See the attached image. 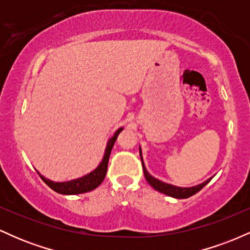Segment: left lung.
Returning <instances> with one entry per match:
<instances>
[{"label": "left lung", "mask_w": 250, "mask_h": 250, "mask_svg": "<svg viewBox=\"0 0 250 250\" xmlns=\"http://www.w3.org/2000/svg\"><path fill=\"white\" fill-rule=\"evenodd\" d=\"M140 156H141V149H140ZM141 160H142V157H141ZM142 168H143V173H145L146 180L148 181L149 185H150L151 187L155 189V190L168 195V196L175 197V199H188V197L193 196V195L199 193L201 189L205 187L207 183H209V181H210V179H209L206 181V182L201 183V185H199V186H195V187L180 188V187H175V186L168 185V183L161 182V181L156 180L155 177L151 176V175L147 171V169H146L145 165H143V161H142Z\"/></svg>", "instance_id": "1"}]
</instances>
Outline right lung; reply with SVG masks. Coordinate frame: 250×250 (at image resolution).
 Wrapping results in <instances>:
<instances>
[{
  "instance_id": "right-lung-1",
  "label": "right lung",
  "mask_w": 250,
  "mask_h": 250,
  "mask_svg": "<svg viewBox=\"0 0 250 250\" xmlns=\"http://www.w3.org/2000/svg\"><path fill=\"white\" fill-rule=\"evenodd\" d=\"M122 129L123 128H120L115 133V135L109 140L102 162L100 163L99 167H97L94 171H91L90 174L85 175V176L81 177V179L69 181V182H53V181L44 179L42 175H40V176H41V179L44 181V183L48 186V187H50L54 191H56V193L63 194V195L82 194L97 188L100 185H101L102 181L104 180L105 174H107L108 161H109V156H110V153H111V149H113L114 143H115L117 136H119V134L121 133Z\"/></svg>"
}]
</instances>
